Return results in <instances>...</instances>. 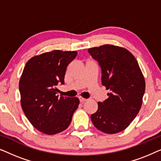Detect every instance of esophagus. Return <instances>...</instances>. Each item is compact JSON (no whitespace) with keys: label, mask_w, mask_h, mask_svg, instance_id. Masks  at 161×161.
<instances>
[{"label":"esophagus","mask_w":161,"mask_h":161,"mask_svg":"<svg viewBox=\"0 0 161 161\" xmlns=\"http://www.w3.org/2000/svg\"><path fill=\"white\" fill-rule=\"evenodd\" d=\"M79 100H80V102L81 103H83L86 102V101L87 100V99H85V98L82 97H79Z\"/></svg>","instance_id":"esophagus-1"}]
</instances>
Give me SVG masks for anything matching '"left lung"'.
Listing matches in <instances>:
<instances>
[{
    "label": "left lung",
    "mask_w": 161,
    "mask_h": 161,
    "mask_svg": "<svg viewBox=\"0 0 161 161\" xmlns=\"http://www.w3.org/2000/svg\"><path fill=\"white\" fill-rule=\"evenodd\" d=\"M88 51L100 64L102 84L108 98L99 102L91 119L99 130L114 134L129 126L139 112L145 92V80L135 56L126 48L104 45Z\"/></svg>",
    "instance_id": "1"
}]
</instances>
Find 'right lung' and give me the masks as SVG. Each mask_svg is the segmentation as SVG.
I'll return each mask as SVG.
<instances>
[{"instance_id": "right-lung-1", "label": "right lung", "mask_w": 161, "mask_h": 161, "mask_svg": "<svg viewBox=\"0 0 161 161\" xmlns=\"http://www.w3.org/2000/svg\"><path fill=\"white\" fill-rule=\"evenodd\" d=\"M77 54L76 51L54 50L33 56L21 75L22 108L31 124L47 135L65 130L78 107V97L56 95V86L64 83L66 70Z\"/></svg>"}]
</instances>
